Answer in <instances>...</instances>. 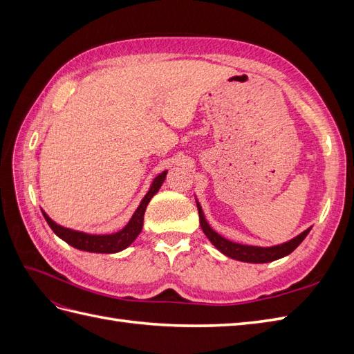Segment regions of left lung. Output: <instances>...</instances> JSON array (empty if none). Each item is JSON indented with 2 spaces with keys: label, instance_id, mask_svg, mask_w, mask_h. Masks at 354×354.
<instances>
[{
  "label": "left lung",
  "instance_id": "obj_1",
  "mask_svg": "<svg viewBox=\"0 0 354 354\" xmlns=\"http://www.w3.org/2000/svg\"><path fill=\"white\" fill-rule=\"evenodd\" d=\"M198 211H199L201 227H202L203 233L207 234V238L211 241V243L224 255H227V257H230V259H234V260L245 261V263H269V261H274L277 259H282V257L291 254L297 248V246L304 241V238L310 232V229H307L289 242H285L282 245H276V246H269V248H261V246H251V245H241L236 242L227 241L226 238H223L218 233L214 232L209 227V224L207 223L205 217H203V212L201 209L199 203H198Z\"/></svg>",
  "mask_w": 354,
  "mask_h": 354
}]
</instances>
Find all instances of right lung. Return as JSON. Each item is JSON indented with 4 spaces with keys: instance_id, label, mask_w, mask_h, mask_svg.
<instances>
[{
    "instance_id": "obj_1",
    "label": "right lung",
    "mask_w": 354,
    "mask_h": 354,
    "mask_svg": "<svg viewBox=\"0 0 354 354\" xmlns=\"http://www.w3.org/2000/svg\"><path fill=\"white\" fill-rule=\"evenodd\" d=\"M165 176H167V171L160 173L153 180L151 189H149L146 196L140 202V205H138V208L136 209L131 220L128 221V224L122 230L112 233V234H88V233H82V232H77V230H71V229L59 226V224L53 221L46 212H42V216H44L51 230L55 232L60 239L72 245L73 248L81 250V251H88V252H100V254L120 252V251L125 250L128 245H131L138 234H140L147 203L153 198V195L159 190V187L162 186Z\"/></svg>"
}]
</instances>
